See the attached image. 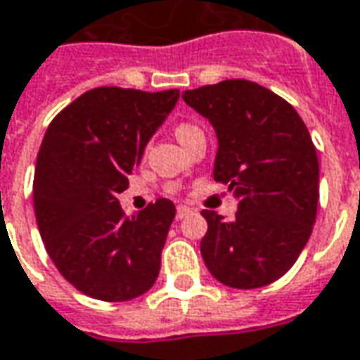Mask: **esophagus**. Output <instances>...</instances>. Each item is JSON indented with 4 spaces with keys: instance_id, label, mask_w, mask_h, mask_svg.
I'll list each match as a JSON object with an SVG mask.
<instances>
[{
    "instance_id": "obj_1",
    "label": "esophagus",
    "mask_w": 360,
    "mask_h": 360,
    "mask_svg": "<svg viewBox=\"0 0 360 360\" xmlns=\"http://www.w3.org/2000/svg\"><path fill=\"white\" fill-rule=\"evenodd\" d=\"M191 212H193V208H188V206H185V205H179V206H177V220H183V218H187Z\"/></svg>"
}]
</instances>
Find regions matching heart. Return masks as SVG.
<instances>
[{
  "label": "heart",
  "mask_w": 360,
  "mask_h": 360,
  "mask_svg": "<svg viewBox=\"0 0 360 360\" xmlns=\"http://www.w3.org/2000/svg\"><path fill=\"white\" fill-rule=\"evenodd\" d=\"M191 128H195V127H188V124H181V127L177 128V134H179V132H185V130H191Z\"/></svg>",
  "instance_id": "heart-1"
}]
</instances>
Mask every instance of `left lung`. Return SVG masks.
<instances>
[{
  "mask_svg": "<svg viewBox=\"0 0 360 360\" xmlns=\"http://www.w3.org/2000/svg\"><path fill=\"white\" fill-rule=\"evenodd\" d=\"M216 132L214 181L238 198L226 222H208L200 253L216 281L259 288L285 275L308 243L320 198V165L298 112L263 85L226 79L183 93Z\"/></svg>",
  "mask_w": 360,
  "mask_h": 360,
  "instance_id": "obj_1",
  "label": "left lung"
}]
</instances>
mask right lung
Wrapping results in <instances>:
<instances>
[{
  "label": "right lung",
  "mask_w": 360,
  "mask_h": 360,
  "mask_svg": "<svg viewBox=\"0 0 360 360\" xmlns=\"http://www.w3.org/2000/svg\"><path fill=\"white\" fill-rule=\"evenodd\" d=\"M177 101L179 89L97 87L50 122L34 167V214L50 259L79 292L127 302L154 286L175 205L158 198L127 216L119 195Z\"/></svg>",
  "instance_id": "obj_1"
}]
</instances>
